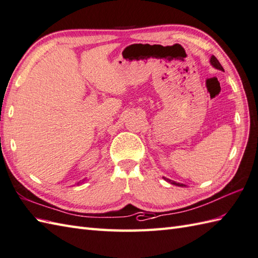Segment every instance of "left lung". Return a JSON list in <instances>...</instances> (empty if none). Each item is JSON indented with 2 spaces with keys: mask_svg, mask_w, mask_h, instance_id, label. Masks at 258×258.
<instances>
[{
  "mask_svg": "<svg viewBox=\"0 0 258 258\" xmlns=\"http://www.w3.org/2000/svg\"><path fill=\"white\" fill-rule=\"evenodd\" d=\"M210 62H211V64L213 66L214 68H217V69H219V70H222V71H224L223 67H222V66H221V63L219 62L218 59L215 58V56H212V57H211V59H210ZM164 179H165V180H166L167 182H170L171 184L179 185V187H184V184H183V183H179V182H176V181H172V180H170V179H168V178H165V177H164Z\"/></svg>",
  "mask_w": 258,
  "mask_h": 258,
  "instance_id": "obj_1",
  "label": "left lung"
}]
</instances>
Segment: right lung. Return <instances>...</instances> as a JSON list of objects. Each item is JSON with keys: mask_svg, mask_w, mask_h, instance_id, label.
Instances as JSON below:
<instances>
[{"mask_svg": "<svg viewBox=\"0 0 258 258\" xmlns=\"http://www.w3.org/2000/svg\"><path fill=\"white\" fill-rule=\"evenodd\" d=\"M79 183H80V182H78V183H77V184H79Z\"/></svg>", "mask_w": 258, "mask_h": 258, "instance_id": "add662e5", "label": "right lung"}]
</instances>
